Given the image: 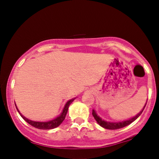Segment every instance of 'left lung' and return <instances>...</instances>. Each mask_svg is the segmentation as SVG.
Masks as SVG:
<instances>
[{"label": "left lung", "mask_w": 159, "mask_h": 159, "mask_svg": "<svg viewBox=\"0 0 159 159\" xmlns=\"http://www.w3.org/2000/svg\"><path fill=\"white\" fill-rule=\"evenodd\" d=\"M146 105H147V103H146ZM146 105H144L143 110L140 111L139 114H137L135 116H134L133 118H131V119H129V120H125V121H122V122H118V123H111V122H107V121H105V120H102L101 119V118L99 117V116H97V114H96V112H95L94 110H93L92 114H93V117L95 118V120H96V122H97V123L99 124V125H101L102 127L105 128V129L114 130V129H121V128L126 126V125L132 123V122H134V120H135L137 118H138V116H139L140 115L142 114V112H143L144 108H145Z\"/></svg>", "instance_id": "1"}]
</instances>
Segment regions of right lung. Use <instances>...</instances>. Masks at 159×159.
<instances>
[{
    "mask_svg": "<svg viewBox=\"0 0 159 159\" xmlns=\"http://www.w3.org/2000/svg\"><path fill=\"white\" fill-rule=\"evenodd\" d=\"M74 99L75 98H72V99L69 100V101L67 102L66 104L65 105L64 108H63V112L61 113V114L59 116H57V117L55 118V119L50 120V121H48V122L32 121V120L27 119L26 117H25V116H22V115L20 114L19 110L17 109V107H16V109H17V111H19V113L21 116V117H22L27 123H29L30 125H32V126L35 127V128H36V129H54V128L59 126V125L62 123V122L64 120L65 117H66V115L67 111H68L69 106L70 105V104L74 101Z\"/></svg>",
    "mask_w": 159,
    "mask_h": 159,
    "instance_id": "add662e5",
    "label": "right lung"
}]
</instances>
